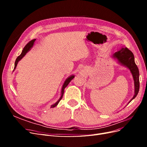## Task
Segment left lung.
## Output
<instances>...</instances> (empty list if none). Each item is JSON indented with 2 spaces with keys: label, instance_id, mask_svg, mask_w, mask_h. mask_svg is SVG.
<instances>
[{
  "label": "left lung",
  "instance_id": "1",
  "mask_svg": "<svg viewBox=\"0 0 147 147\" xmlns=\"http://www.w3.org/2000/svg\"><path fill=\"white\" fill-rule=\"evenodd\" d=\"M112 57L116 59L118 63L121 65L125 66L129 69L132 75L134 82V95L129 102L130 103L132 100L134 99L138 94L139 91V71L134 61V56L133 53L126 47L121 48V50L115 52Z\"/></svg>",
  "mask_w": 147,
  "mask_h": 147
}]
</instances>
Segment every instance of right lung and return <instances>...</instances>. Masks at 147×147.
<instances>
[{
	"mask_svg": "<svg viewBox=\"0 0 147 147\" xmlns=\"http://www.w3.org/2000/svg\"><path fill=\"white\" fill-rule=\"evenodd\" d=\"M35 40H36V39L32 40L30 41V42L27 44V45H26L24 47L23 51H22V52H21V54L19 56H18V57H17L16 61H15V67H14V69H13V71H14V70L16 69V67L18 63V62H19L22 58H23V57L26 55V53H27L28 51H29L30 50V49L33 47V45H34V42H35ZM74 77H75L74 75H70V77H69L67 78V79L65 80L64 83V84H63V87H62V89H61V97H60V98L58 100H57V101L56 102V103L53 104V105H51V108H54V107H55L57 105V104H58L59 101L62 99V98H63V94H64V89H65V88L67 87V86L68 85L69 83L70 82V81L72 80Z\"/></svg>",
	"mask_w": 147,
	"mask_h": 147,
	"instance_id": "right-lung-1",
	"label": "right lung"
}]
</instances>
